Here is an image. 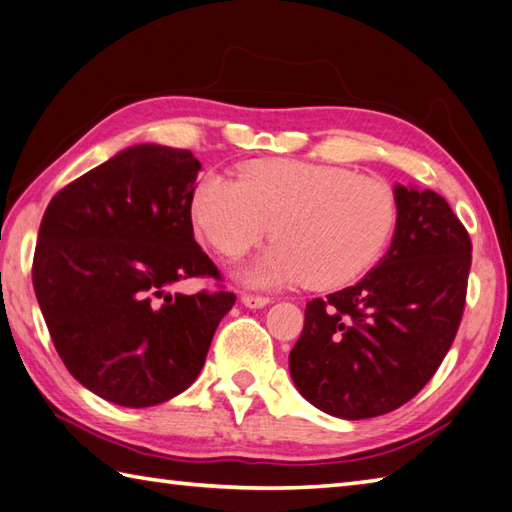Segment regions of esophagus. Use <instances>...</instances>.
<instances>
[{"label": "esophagus", "instance_id": "obj_1", "mask_svg": "<svg viewBox=\"0 0 512 512\" xmlns=\"http://www.w3.org/2000/svg\"><path fill=\"white\" fill-rule=\"evenodd\" d=\"M242 304L246 308H264L270 304V297H262V295H248L244 293L242 295Z\"/></svg>", "mask_w": 512, "mask_h": 512}]
</instances>
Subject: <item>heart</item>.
I'll list each match as a JSON object with an SVG mask.
<instances>
[{"instance_id": "b5f03b06", "label": "heart", "mask_w": 512, "mask_h": 512, "mask_svg": "<svg viewBox=\"0 0 512 512\" xmlns=\"http://www.w3.org/2000/svg\"><path fill=\"white\" fill-rule=\"evenodd\" d=\"M190 215L219 255L239 257L270 233L277 242L239 270L250 286L306 282L337 288L382 257L397 222L388 184L346 168L277 159L248 166L239 182L206 173Z\"/></svg>"}]
</instances>
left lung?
Returning a JSON list of instances; mask_svg holds the SVG:
<instances>
[{"instance_id":"8db88e82","label":"left lung","mask_w":512,"mask_h":512,"mask_svg":"<svg viewBox=\"0 0 512 512\" xmlns=\"http://www.w3.org/2000/svg\"><path fill=\"white\" fill-rule=\"evenodd\" d=\"M397 222L370 273L306 304L290 377L315 408L368 419L404 406L442 364L466 304L470 237L442 195L395 186Z\"/></svg>"}]
</instances>
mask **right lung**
I'll return each instance as SVG.
<instances>
[{
  "label": "right lung",
  "instance_id": "right-lung-1",
  "mask_svg": "<svg viewBox=\"0 0 512 512\" xmlns=\"http://www.w3.org/2000/svg\"><path fill=\"white\" fill-rule=\"evenodd\" d=\"M190 150L124 148L50 199L33 286L68 373L106 402L146 408L195 382L235 295L168 293L219 270L190 219Z\"/></svg>",
  "mask_w": 512,
  "mask_h": 512
}]
</instances>
